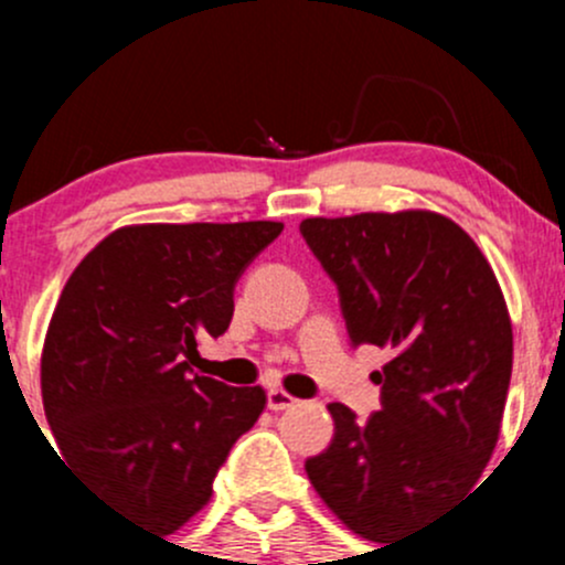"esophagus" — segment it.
<instances>
[{
    "label": "esophagus",
    "instance_id": "esophagus-1",
    "mask_svg": "<svg viewBox=\"0 0 565 565\" xmlns=\"http://www.w3.org/2000/svg\"><path fill=\"white\" fill-rule=\"evenodd\" d=\"M295 402H298V398L289 396L287 391H281V388H270V391H267V407L276 409V413L295 407Z\"/></svg>",
    "mask_w": 565,
    "mask_h": 565
}]
</instances>
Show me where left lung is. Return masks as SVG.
I'll list each match as a JSON object with an SVG mask.
<instances>
[{
	"mask_svg": "<svg viewBox=\"0 0 565 565\" xmlns=\"http://www.w3.org/2000/svg\"><path fill=\"white\" fill-rule=\"evenodd\" d=\"M300 235L339 289L350 344L391 352L372 374L377 413L358 420L328 404L333 440L306 472L352 533L385 544L457 503L492 459L514 358L509 309L481 248L446 215L306 218Z\"/></svg>",
	"mask_w": 565,
	"mask_h": 565,
	"instance_id": "1",
	"label": "left lung"
}]
</instances>
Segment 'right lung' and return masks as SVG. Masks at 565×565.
Segmentation results:
<instances>
[{"mask_svg": "<svg viewBox=\"0 0 565 565\" xmlns=\"http://www.w3.org/2000/svg\"><path fill=\"white\" fill-rule=\"evenodd\" d=\"M284 226L145 224L111 232L56 300L40 361L62 459L122 520L169 535L213 494L265 391L193 374L226 333L235 284Z\"/></svg>", "mask_w": 565, "mask_h": 565, "instance_id": "1", "label": "right lung"}]
</instances>
